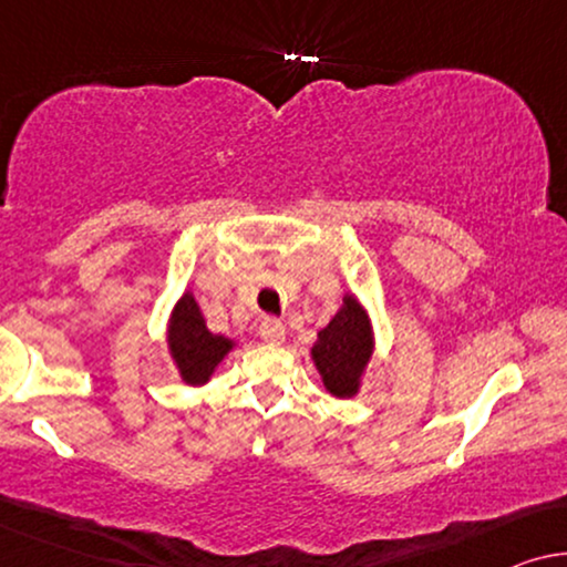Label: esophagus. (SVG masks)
<instances>
[{
	"mask_svg": "<svg viewBox=\"0 0 567 567\" xmlns=\"http://www.w3.org/2000/svg\"><path fill=\"white\" fill-rule=\"evenodd\" d=\"M259 337L267 341V344H282L285 341V326L277 318H265L259 323Z\"/></svg>",
	"mask_w": 567,
	"mask_h": 567,
	"instance_id": "esophagus-1",
	"label": "esophagus"
}]
</instances>
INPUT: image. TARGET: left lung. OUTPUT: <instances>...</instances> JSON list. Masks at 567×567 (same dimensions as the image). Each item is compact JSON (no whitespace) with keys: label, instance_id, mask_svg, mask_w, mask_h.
<instances>
[{"label":"left lung","instance_id":"obj_1","mask_svg":"<svg viewBox=\"0 0 567 567\" xmlns=\"http://www.w3.org/2000/svg\"><path fill=\"white\" fill-rule=\"evenodd\" d=\"M374 354L372 318L360 298L352 292L344 295L341 306L329 323L318 331L316 344L310 347L323 388L333 398H354L362 390L367 367Z\"/></svg>","mask_w":567,"mask_h":567}]
</instances>
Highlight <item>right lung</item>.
<instances>
[{"label":"right lung","instance_id":"1","mask_svg":"<svg viewBox=\"0 0 567 567\" xmlns=\"http://www.w3.org/2000/svg\"><path fill=\"white\" fill-rule=\"evenodd\" d=\"M236 344V339L207 329L193 290L179 295L169 310V318H166V349H169L172 362L185 385H207Z\"/></svg>","mask_w":567,"mask_h":567}]
</instances>
